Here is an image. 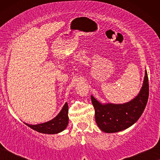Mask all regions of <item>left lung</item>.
I'll return each mask as SVG.
<instances>
[{
    "instance_id": "1",
    "label": "left lung",
    "mask_w": 160,
    "mask_h": 160,
    "mask_svg": "<svg viewBox=\"0 0 160 160\" xmlns=\"http://www.w3.org/2000/svg\"><path fill=\"white\" fill-rule=\"evenodd\" d=\"M148 98V79L146 70L143 83L137 96L125 103H101L91 95L95 111V121L102 132H117L134 124L143 113Z\"/></svg>"
}]
</instances>
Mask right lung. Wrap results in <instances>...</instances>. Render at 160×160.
<instances>
[{
	"label": "right lung",
	"instance_id": "obj_1",
	"mask_svg": "<svg viewBox=\"0 0 160 160\" xmlns=\"http://www.w3.org/2000/svg\"><path fill=\"white\" fill-rule=\"evenodd\" d=\"M68 106L65 102L60 113L53 119L43 123L37 124H29L25 123L32 130L44 134H58L65 130L68 124Z\"/></svg>",
	"mask_w": 160,
	"mask_h": 160
}]
</instances>
